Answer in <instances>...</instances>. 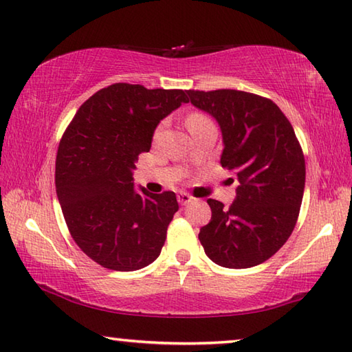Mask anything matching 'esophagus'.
<instances>
[{"label":"esophagus","mask_w":352,"mask_h":352,"mask_svg":"<svg viewBox=\"0 0 352 352\" xmlns=\"http://www.w3.org/2000/svg\"><path fill=\"white\" fill-rule=\"evenodd\" d=\"M177 200H178V203L182 204V206H184V204H188L189 201H192V197H190L186 192H178L177 194Z\"/></svg>","instance_id":"1"}]
</instances>
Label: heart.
<instances>
[{
  "label": "heart",
  "instance_id": "b5f03b06",
  "mask_svg": "<svg viewBox=\"0 0 352 352\" xmlns=\"http://www.w3.org/2000/svg\"><path fill=\"white\" fill-rule=\"evenodd\" d=\"M209 121L210 120H209L208 115H204L201 112H192V113L188 115L186 126L189 127V129H192V127L200 126V124H206V123H209ZM158 132H160V129H157V135H158Z\"/></svg>",
  "mask_w": 352,
  "mask_h": 352
}]
</instances>
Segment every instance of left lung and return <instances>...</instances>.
<instances>
[{"instance_id": "obj_1", "label": "left lung", "mask_w": 352, "mask_h": 352, "mask_svg": "<svg viewBox=\"0 0 352 352\" xmlns=\"http://www.w3.org/2000/svg\"><path fill=\"white\" fill-rule=\"evenodd\" d=\"M188 95L219 123L225 146L220 163L239 180L229 208L209 198L212 217L198 239L217 265L257 266L285 245L297 223L306 175L303 151L289 120L270 98L234 89Z\"/></svg>"}]
</instances>
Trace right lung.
Instances as JSON below:
<instances>
[{
	"instance_id": "obj_1",
	"label": "right lung",
	"mask_w": 352,
	"mask_h": 352,
	"mask_svg": "<svg viewBox=\"0 0 352 352\" xmlns=\"http://www.w3.org/2000/svg\"><path fill=\"white\" fill-rule=\"evenodd\" d=\"M186 94L115 82L81 104L61 138L55 186L63 215L81 251L107 270H142L162 252L177 197L138 192L132 174Z\"/></svg>"
}]
</instances>
